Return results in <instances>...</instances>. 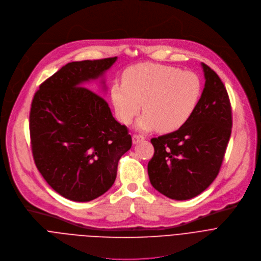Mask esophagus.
<instances>
[{
	"label": "esophagus",
	"mask_w": 261,
	"mask_h": 261,
	"mask_svg": "<svg viewBox=\"0 0 261 261\" xmlns=\"http://www.w3.org/2000/svg\"><path fill=\"white\" fill-rule=\"evenodd\" d=\"M145 138L143 136H140V135H134L133 136V144H138L140 142H142Z\"/></svg>",
	"instance_id": "1"
}]
</instances>
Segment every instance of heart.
<instances>
[{
    "label": "heart",
    "instance_id": "obj_1",
    "mask_svg": "<svg viewBox=\"0 0 261 261\" xmlns=\"http://www.w3.org/2000/svg\"><path fill=\"white\" fill-rule=\"evenodd\" d=\"M200 93L201 84L194 73L150 63L128 68L123 82L111 87L115 113L122 124L133 121L142 103L144 114L136 127L144 132L179 129L194 112Z\"/></svg>",
    "mask_w": 261,
    "mask_h": 261
}]
</instances>
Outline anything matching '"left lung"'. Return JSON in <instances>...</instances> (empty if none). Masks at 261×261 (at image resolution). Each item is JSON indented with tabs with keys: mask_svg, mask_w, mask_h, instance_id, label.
Returning a JSON list of instances; mask_svg holds the SVG:
<instances>
[{
	"mask_svg": "<svg viewBox=\"0 0 261 261\" xmlns=\"http://www.w3.org/2000/svg\"><path fill=\"white\" fill-rule=\"evenodd\" d=\"M204 87L189 119L176 132L151 139V185L169 198L190 199L217 177L231 134V107L219 76L201 63Z\"/></svg>",
	"mask_w": 261,
	"mask_h": 261,
	"instance_id": "1",
	"label": "left lung"
}]
</instances>
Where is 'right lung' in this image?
<instances>
[{
	"label": "right lung",
	"instance_id": "add662e5",
	"mask_svg": "<svg viewBox=\"0 0 261 261\" xmlns=\"http://www.w3.org/2000/svg\"><path fill=\"white\" fill-rule=\"evenodd\" d=\"M117 57L72 62L43 82L30 113L35 164L62 196L89 201L107 192L121 156L130 149L127 128L112 115L106 100L85 88L97 82L106 92L105 74Z\"/></svg>",
	"mask_w": 261,
	"mask_h": 261
}]
</instances>
